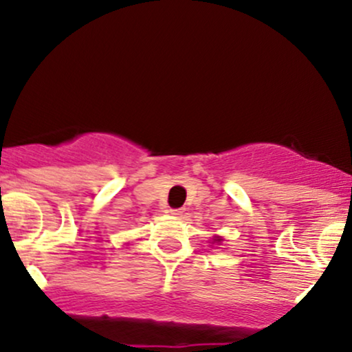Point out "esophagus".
<instances>
[{"mask_svg": "<svg viewBox=\"0 0 352 352\" xmlns=\"http://www.w3.org/2000/svg\"><path fill=\"white\" fill-rule=\"evenodd\" d=\"M182 213H184V210H182V208H170V215L172 217H182Z\"/></svg>", "mask_w": 352, "mask_h": 352, "instance_id": "34e87169", "label": "esophagus"}]
</instances>
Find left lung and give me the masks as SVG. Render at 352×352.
I'll use <instances>...</instances> for the list:
<instances>
[{
	"label": "left lung",
	"mask_w": 352,
	"mask_h": 352,
	"mask_svg": "<svg viewBox=\"0 0 352 352\" xmlns=\"http://www.w3.org/2000/svg\"><path fill=\"white\" fill-rule=\"evenodd\" d=\"M221 236H213V243H221Z\"/></svg>",
	"instance_id": "1"
}]
</instances>
